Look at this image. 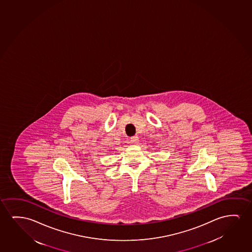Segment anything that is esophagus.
<instances>
[{
  "label": "esophagus",
  "instance_id": "obj_1",
  "mask_svg": "<svg viewBox=\"0 0 252 252\" xmlns=\"http://www.w3.org/2000/svg\"><path fill=\"white\" fill-rule=\"evenodd\" d=\"M139 142V138L137 136H132L130 138V143L132 144H137Z\"/></svg>",
  "mask_w": 252,
  "mask_h": 252
}]
</instances>
